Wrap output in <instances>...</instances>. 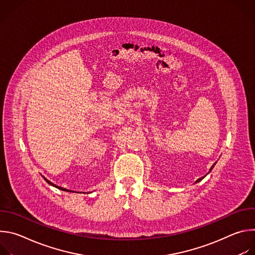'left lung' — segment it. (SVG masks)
Returning <instances> with one entry per match:
<instances>
[{
    "mask_svg": "<svg viewBox=\"0 0 255 255\" xmlns=\"http://www.w3.org/2000/svg\"><path fill=\"white\" fill-rule=\"evenodd\" d=\"M215 164H216V162H215V163H214V164H213V165H212V167H211V168H210V170H209V172H210V171H211V170H212V169H213V167H214V166H215ZM202 178H204V177H201V178H199V179H198V180H197V181H196V183H198V181H200V180H202Z\"/></svg>",
    "mask_w": 255,
    "mask_h": 255,
    "instance_id": "1",
    "label": "left lung"
}]
</instances>
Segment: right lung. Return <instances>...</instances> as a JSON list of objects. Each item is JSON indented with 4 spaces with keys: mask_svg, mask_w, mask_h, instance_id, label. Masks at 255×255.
<instances>
[{
    "mask_svg": "<svg viewBox=\"0 0 255 255\" xmlns=\"http://www.w3.org/2000/svg\"><path fill=\"white\" fill-rule=\"evenodd\" d=\"M45 179H46V178H45ZM46 181H47V183H48V184H49V185H51V186H53V187H55V188H56V187H57V186H55V185H54V184H52V183H50V181H49V180H47V179H46ZM57 189H59V190H65V189H62V188H60V187H57Z\"/></svg>",
    "mask_w": 255,
    "mask_h": 255,
    "instance_id": "right-lung-1",
    "label": "right lung"
}]
</instances>
